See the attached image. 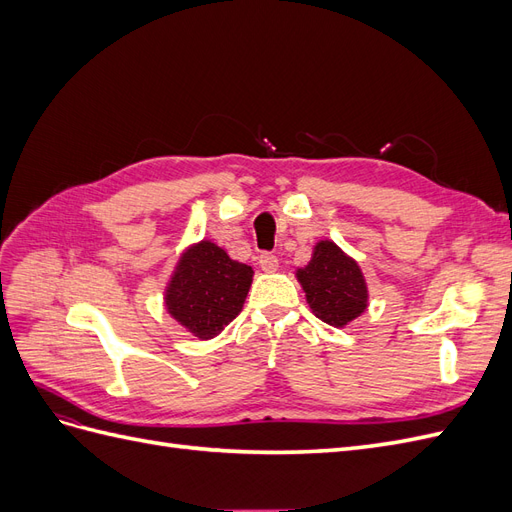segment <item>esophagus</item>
<instances>
[{
  "instance_id": "34e87169",
  "label": "esophagus",
  "mask_w": 512,
  "mask_h": 512,
  "mask_svg": "<svg viewBox=\"0 0 512 512\" xmlns=\"http://www.w3.org/2000/svg\"><path fill=\"white\" fill-rule=\"evenodd\" d=\"M258 265H260V269L265 271V273H275L277 269H280V260H277V256L275 254H262L260 258H258Z\"/></svg>"
}]
</instances>
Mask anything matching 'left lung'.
<instances>
[{"instance_id":"1","label":"left lung","mask_w":512,"mask_h":512,"mask_svg":"<svg viewBox=\"0 0 512 512\" xmlns=\"http://www.w3.org/2000/svg\"><path fill=\"white\" fill-rule=\"evenodd\" d=\"M294 275L312 314L335 329H344L363 316L369 305V288L359 262L331 239L318 241L312 260Z\"/></svg>"}]
</instances>
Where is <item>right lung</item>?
Wrapping results in <instances>:
<instances>
[{"label":"right lung","mask_w":512,"mask_h":512,"mask_svg":"<svg viewBox=\"0 0 512 512\" xmlns=\"http://www.w3.org/2000/svg\"><path fill=\"white\" fill-rule=\"evenodd\" d=\"M254 271L203 239L181 252L164 288V307L198 339H213L239 316Z\"/></svg>","instance_id":"right-lung-1"}]
</instances>
